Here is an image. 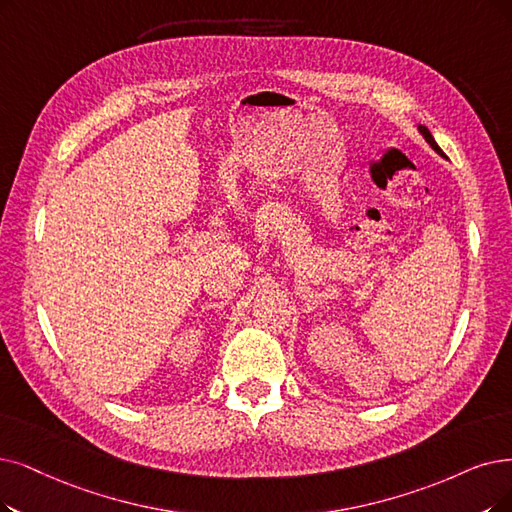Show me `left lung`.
Here are the masks:
<instances>
[{
    "mask_svg": "<svg viewBox=\"0 0 512 512\" xmlns=\"http://www.w3.org/2000/svg\"><path fill=\"white\" fill-rule=\"evenodd\" d=\"M418 130H420V132H422V136H424V138H426V142H428V145H431V147H433V149H435V151H437V153H439V155H443V151H441V149H439V145H437V142H435V138H433V134H431V132H428V128H426V126H420V128H418Z\"/></svg>",
    "mask_w": 512,
    "mask_h": 512,
    "instance_id": "obj_1",
    "label": "left lung"
}]
</instances>
